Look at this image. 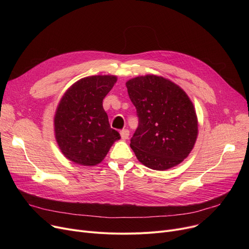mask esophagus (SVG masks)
I'll use <instances>...</instances> for the list:
<instances>
[{"instance_id":"34e87169","label":"esophagus","mask_w":249,"mask_h":249,"mask_svg":"<svg viewBox=\"0 0 249 249\" xmlns=\"http://www.w3.org/2000/svg\"><path fill=\"white\" fill-rule=\"evenodd\" d=\"M120 134H121V138H122V139H124V140L128 139V137H129V131H128L127 129H123V130H121Z\"/></svg>"}]
</instances>
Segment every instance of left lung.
Returning <instances> with one entry per match:
<instances>
[{
  "label": "left lung",
  "mask_w": 249,
  "mask_h": 249,
  "mask_svg": "<svg viewBox=\"0 0 249 249\" xmlns=\"http://www.w3.org/2000/svg\"><path fill=\"white\" fill-rule=\"evenodd\" d=\"M126 87L138 116L130 142L137 160L165 171L187 159L197 140L198 118L186 91L154 74L131 78Z\"/></svg>",
  "instance_id": "1"
}]
</instances>
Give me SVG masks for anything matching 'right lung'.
<instances>
[{"mask_svg":"<svg viewBox=\"0 0 249 249\" xmlns=\"http://www.w3.org/2000/svg\"><path fill=\"white\" fill-rule=\"evenodd\" d=\"M116 82V75L87 76L62 96L54 116V133L59 149L71 161L96 165L120 139L103 108V100Z\"/></svg>","mask_w":249,"mask_h":249,"instance_id":"1","label":"right lung"}]
</instances>
